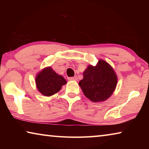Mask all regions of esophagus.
<instances>
[{
	"instance_id": "obj_1",
	"label": "esophagus",
	"mask_w": 149,
	"mask_h": 149,
	"mask_svg": "<svg viewBox=\"0 0 149 149\" xmlns=\"http://www.w3.org/2000/svg\"><path fill=\"white\" fill-rule=\"evenodd\" d=\"M68 79L70 81H77V77L74 76V77H69Z\"/></svg>"
}]
</instances>
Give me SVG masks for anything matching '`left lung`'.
I'll return each mask as SVG.
<instances>
[{
	"label": "left lung",
	"mask_w": 149,
	"mask_h": 149,
	"mask_svg": "<svg viewBox=\"0 0 149 149\" xmlns=\"http://www.w3.org/2000/svg\"><path fill=\"white\" fill-rule=\"evenodd\" d=\"M118 77L114 70L105 60L100 59L96 65H89L84 72L79 85L85 97L94 102L107 100L116 89Z\"/></svg>",
	"instance_id": "8db88e82"
}]
</instances>
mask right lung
I'll list each match as a JSON object with an SVG mask.
<instances>
[{
  "label": "right lung",
  "mask_w": 149,
  "mask_h": 149,
  "mask_svg": "<svg viewBox=\"0 0 149 149\" xmlns=\"http://www.w3.org/2000/svg\"><path fill=\"white\" fill-rule=\"evenodd\" d=\"M37 90L45 97L56 94L62 87L67 84L66 80L58 75L50 66L46 67L40 71L35 77Z\"/></svg>",
  "instance_id": "obj_1"
}]
</instances>
